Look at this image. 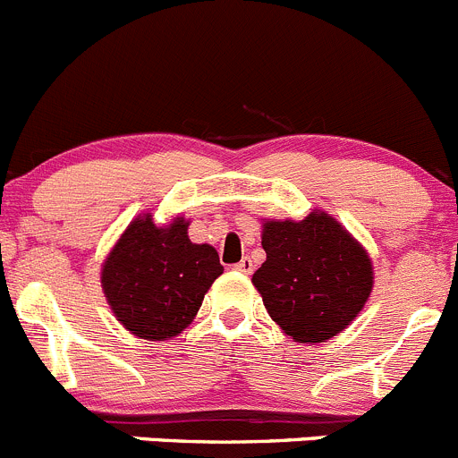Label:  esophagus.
Segmentation results:
<instances>
[{
  "instance_id": "obj_1",
  "label": "esophagus",
  "mask_w": 458,
  "mask_h": 458,
  "mask_svg": "<svg viewBox=\"0 0 458 458\" xmlns=\"http://www.w3.org/2000/svg\"><path fill=\"white\" fill-rule=\"evenodd\" d=\"M253 268H255V264H253V259H250V258H243L242 262L234 264V271L246 273V276H249V273H253Z\"/></svg>"
}]
</instances>
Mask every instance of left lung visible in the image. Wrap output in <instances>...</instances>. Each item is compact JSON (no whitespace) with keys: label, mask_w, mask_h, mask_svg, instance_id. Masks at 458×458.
Instances as JSON below:
<instances>
[{"label":"left lung","mask_w":458,"mask_h":458,"mask_svg":"<svg viewBox=\"0 0 458 458\" xmlns=\"http://www.w3.org/2000/svg\"><path fill=\"white\" fill-rule=\"evenodd\" d=\"M267 262L255 271L268 316L301 344H323L364 310L373 289L366 250L323 212L267 221Z\"/></svg>","instance_id":"obj_1"}]
</instances>
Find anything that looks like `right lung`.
<instances>
[{"label": "right lung", "instance_id": "add662e5", "mask_svg": "<svg viewBox=\"0 0 458 458\" xmlns=\"http://www.w3.org/2000/svg\"><path fill=\"white\" fill-rule=\"evenodd\" d=\"M187 225L176 219L160 228L148 215L140 216L106 259L101 287L119 323L135 336L162 341L185 330L224 273L219 253L191 243Z\"/></svg>", "mask_w": 458, "mask_h": 458}]
</instances>
